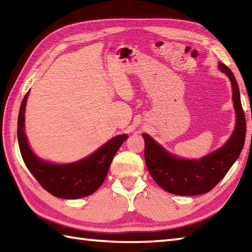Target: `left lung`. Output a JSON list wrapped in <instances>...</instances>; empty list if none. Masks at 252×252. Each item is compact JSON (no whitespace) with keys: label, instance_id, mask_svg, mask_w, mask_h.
<instances>
[{"label":"left lung","instance_id":"8db88e82","mask_svg":"<svg viewBox=\"0 0 252 252\" xmlns=\"http://www.w3.org/2000/svg\"><path fill=\"white\" fill-rule=\"evenodd\" d=\"M220 70L231 82L237 117L233 135L221 149L200 160L181 159L168 154L150 135L143 134L147 169L156 184L169 193L198 195L211 191L227 174L243 150L246 137V117L241 106L238 84L228 66L220 63Z\"/></svg>","mask_w":252,"mask_h":252}]
</instances>
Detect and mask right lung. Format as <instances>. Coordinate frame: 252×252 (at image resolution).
Segmentation results:
<instances>
[{
    "instance_id": "add662e5",
    "label": "right lung",
    "mask_w": 252,
    "mask_h": 252,
    "mask_svg": "<svg viewBox=\"0 0 252 252\" xmlns=\"http://www.w3.org/2000/svg\"><path fill=\"white\" fill-rule=\"evenodd\" d=\"M28 94L22 101L17 122L18 144L25 165L42 188L58 198L80 199L94 193L105 181L113 156L127 136H115L87 158L74 164H49L33 154L25 135L24 112Z\"/></svg>"
}]
</instances>
